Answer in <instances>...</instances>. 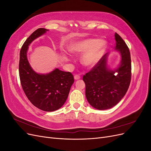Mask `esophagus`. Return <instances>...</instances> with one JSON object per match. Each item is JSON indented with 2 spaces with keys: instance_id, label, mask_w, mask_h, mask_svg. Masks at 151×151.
Returning <instances> with one entry per match:
<instances>
[{
  "instance_id": "esophagus-1",
  "label": "esophagus",
  "mask_w": 151,
  "mask_h": 151,
  "mask_svg": "<svg viewBox=\"0 0 151 151\" xmlns=\"http://www.w3.org/2000/svg\"><path fill=\"white\" fill-rule=\"evenodd\" d=\"M81 78V76L79 75H75L74 76V79L75 80H78Z\"/></svg>"
}]
</instances>
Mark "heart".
<instances>
[{
	"label": "heart",
	"instance_id": "b5f03b06",
	"mask_svg": "<svg viewBox=\"0 0 151 151\" xmlns=\"http://www.w3.org/2000/svg\"><path fill=\"white\" fill-rule=\"evenodd\" d=\"M106 48V42L103 40L84 39L72 42L68 50L74 53H84L81 62L85 66L93 67L99 60Z\"/></svg>",
	"mask_w": 151,
	"mask_h": 151
}]
</instances>
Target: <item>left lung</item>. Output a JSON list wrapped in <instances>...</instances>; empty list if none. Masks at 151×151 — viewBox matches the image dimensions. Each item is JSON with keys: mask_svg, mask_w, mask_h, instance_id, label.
<instances>
[{"mask_svg": "<svg viewBox=\"0 0 151 151\" xmlns=\"http://www.w3.org/2000/svg\"><path fill=\"white\" fill-rule=\"evenodd\" d=\"M115 50L121 55L118 67L111 70L108 67L106 53L92 69L83 76L86 96L93 108L104 110L115 106L125 95L131 81V58L129 48L116 33Z\"/></svg>", "mask_w": 151, "mask_h": 151, "instance_id": "1", "label": "left lung"}]
</instances>
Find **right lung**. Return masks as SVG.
Masks as SVG:
<instances>
[{
	"label": "right lung",
	"mask_w": 151,
	"mask_h": 151,
	"mask_svg": "<svg viewBox=\"0 0 151 151\" xmlns=\"http://www.w3.org/2000/svg\"><path fill=\"white\" fill-rule=\"evenodd\" d=\"M48 31L39 28L27 38L20 51L19 72L22 89L30 102L43 111H53L66 101L74 79L69 72L55 68L48 74H41L34 71L29 65L27 58L28 46Z\"/></svg>",
	"instance_id": "right-lung-1"
}]
</instances>
